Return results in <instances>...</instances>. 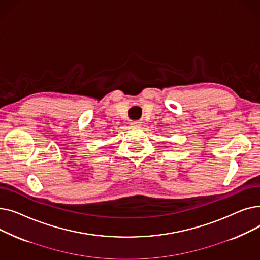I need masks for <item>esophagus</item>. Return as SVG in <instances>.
I'll use <instances>...</instances> for the list:
<instances>
[{"instance_id": "34e87169", "label": "esophagus", "mask_w": 260, "mask_h": 260, "mask_svg": "<svg viewBox=\"0 0 260 260\" xmlns=\"http://www.w3.org/2000/svg\"><path fill=\"white\" fill-rule=\"evenodd\" d=\"M141 123L142 122H140V121H133V122H131V125L138 127V126H141Z\"/></svg>"}]
</instances>
